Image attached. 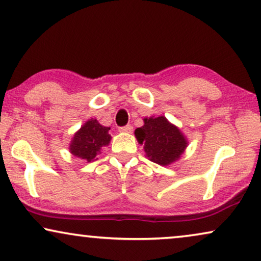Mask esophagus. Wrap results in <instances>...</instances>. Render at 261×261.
Segmentation results:
<instances>
[{
  "label": "esophagus",
  "mask_w": 261,
  "mask_h": 261,
  "mask_svg": "<svg viewBox=\"0 0 261 261\" xmlns=\"http://www.w3.org/2000/svg\"><path fill=\"white\" fill-rule=\"evenodd\" d=\"M119 131H120V133H131V131H133V126H131V125H125V126H120Z\"/></svg>",
  "instance_id": "1"
}]
</instances>
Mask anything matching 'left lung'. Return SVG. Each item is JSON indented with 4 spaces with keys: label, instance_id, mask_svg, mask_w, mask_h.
<instances>
[{
    "label": "left lung",
    "instance_id": "obj_1",
    "mask_svg": "<svg viewBox=\"0 0 261 261\" xmlns=\"http://www.w3.org/2000/svg\"><path fill=\"white\" fill-rule=\"evenodd\" d=\"M135 136L144 144V151L150 161L161 166L178 160L187 145L179 128L162 116L145 118L143 126L135 130Z\"/></svg>",
    "mask_w": 261,
    "mask_h": 261
}]
</instances>
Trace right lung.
Instances as JSON below:
<instances>
[{"label": "right lung", "instance_id": "obj_1", "mask_svg": "<svg viewBox=\"0 0 261 261\" xmlns=\"http://www.w3.org/2000/svg\"><path fill=\"white\" fill-rule=\"evenodd\" d=\"M110 127L102 126L98 120L90 119L75 134L70 144L72 155L81 158L87 161H92L101 147L110 143Z\"/></svg>", "mask_w": 261, "mask_h": 261}]
</instances>
